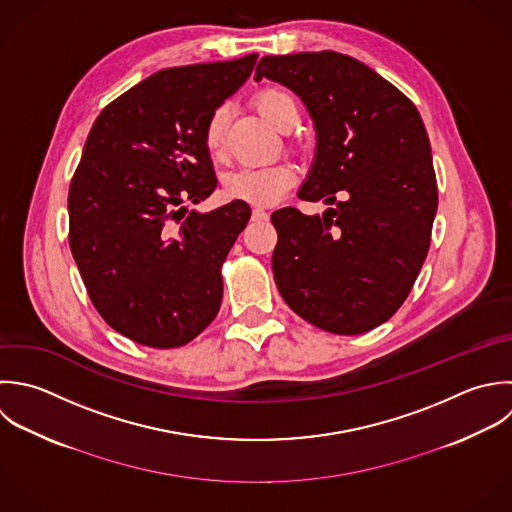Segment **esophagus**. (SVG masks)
<instances>
[{
    "label": "esophagus",
    "instance_id": "esophagus-1",
    "mask_svg": "<svg viewBox=\"0 0 512 512\" xmlns=\"http://www.w3.org/2000/svg\"><path fill=\"white\" fill-rule=\"evenodd\" d=\"M253 221H267L269 219V213L263 209V207H255L253 213H251Z\"/></svg>",
    "mask_w": 512,
    "mask_h": 512
}]
</instances>
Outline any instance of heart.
<instances>
[{"label": "heart", "mask_w": 512, "mask_h": 512, "mask_svg": "<svg viewBox=\"0 0 512 512\" xmlns=\"http://www.w3.org/2000/svg\"><path fill=\"white\" fill-rule=\"evenodd\" d=\"M253 103L257 111L275 127L285 129L289 121L297 119L295 99L283 89L267 87L255 93ZM229 109L219 105L211 111L203 127V143L213 157H219L225 149ZM295 167L287 161H277L263 167H243L231 171L223 179V191L231 199L247 201L253 205H273L279 201L295 183Z\"/></svg>", "instance_id": "1"}]
</instances>
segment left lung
Returning a JSON list of instances; mask_svg holds the SVG:
<instances>
[{"label":"left lung","instance_id":"left-lung-1","mask_svg":"<svg viewBox=\"0 0 512 512\" xmlns=\"http://www.w3.org/2000/svg\"><path fill=\"white\" fill-rule=\"evenodd\" d=\"M263 77L295 91L315 123L299 199L335 205L321 217L271 215L277 289L327 333H367L399 311L429 253L439 193L423 119L393 83L337 51L267 55Z\"/></svg>","mask_w":512,"mask_h":512}]
</instances>
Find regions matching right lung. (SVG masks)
Listing matches in <instances>:
<instances>
[{"instance_id": "right-lung-1", "label": "right lung", "mask_w": 512, "mask_h": 512, "mask_svg": "<svg viewBox=\"0 0 512 512\" xmlns=\"http://www.w3.org/2000/svg\"><path fill=\"white\" fill-rule=\"evenodd\" d=\"M255 61L161 69L113 99L87 135L67 197L69 247L97 313L139 345L183 347L219 313L221 267L251 209L185 203L217 187L203 127Z\"/></svg>"}]
</instances>
